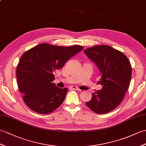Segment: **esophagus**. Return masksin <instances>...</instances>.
I'll list each match as a JSON object with an SVG mask.
<instances>
[{"label":"esophagus","instance_id":"obj_1","mask_svg":"<svg viewBox=\"0 0 146 146\" xmlns=\"http://www.w3.org/2000/svg\"><path fill=\"white\" fill-rule=\"evenodd\" d=\"M70 88L72 90H76V91H81V90L79 88H78L75 86H71Z\"/></svg>","mask_w":146,"mask_h":146}]
</instances>
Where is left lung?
Masks as SVG:
<instances>
[{
	"instance_id": "8db88e82",
	"label": "left lung",
	"mask_w": 146,
	"mask_h": 146,
	"mask_svg": "<svg viewBox=\"0 0 146 146\" xmlns=\"http://www.w3.org/2000/svg\"><path fill=\"white\" fill-rule=\"evenodd\" d=\"M95 63L101 73L99 83L103 88L92 93L86 106L97 114H106L117 108L124 100L130 84L132 67L127 57L108 45H97L84 51Z\"/></svg>"
}]
</instances>
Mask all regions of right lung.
<instances>
[{
    "instance_id": "add662e5",
    "label": "right lung",
    "mask_w": 146,
    "mask_h": 146,
    "mask_svg": "<svg viewBox=\"0 0 146 146\" xmlns=\"http://www.w3.org/2000/svg\"><path fill=\"white\" fill-rule=\"evenodd\" d=\"M83 48L80 45L41 43L23 54L17 66V79L23 101L30 110L48 114L63 103L68 89L60 88L53 83V73Z\"/></svg>"
}]
</instances>
